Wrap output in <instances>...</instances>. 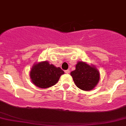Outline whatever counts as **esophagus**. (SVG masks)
Instances as JSON below:
<instances>
[{"mask_svg":"<svg viewBox=\"0 0 126 126\" xmlns=\"http://www.w3.org/2000/svg\"><path fill=\"white\" fill-rule=\"evenodd\" d=\"M69 72H70V71L69 69H67V70H66V71H64V72H65L66 74H69Z\"/></svg>","mask_w":126,"mask_h":126,"instance_id":"esophagus-1","label":"esophagus"}]
</instances>
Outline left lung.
Returning a JSON list of instances; mask_svg holds the SVG:
<instances>
[{
  "mask_svg": "<svg viewBox=\"0 0 126 126\" xmlns=\"http://www.w3.org/2000/svg\"><path fill=\"white\" fill-rule=\"evenodd\" d=\"M75 85L83 91H91L97 84L100 74L96 67L84 62H78L75 71L71 72Z\"/></svg>",
  "mask_w": 126,
  "mask_h": 126,
  "instance_id": "8db88e82",
  "label": "left lung"
}]
</instances>
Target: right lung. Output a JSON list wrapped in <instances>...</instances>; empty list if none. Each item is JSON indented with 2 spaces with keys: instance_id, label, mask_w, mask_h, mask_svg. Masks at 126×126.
I'll list each match as a JSON object with an SVG mask.
<instances>
[{
  "instance_id": "1",
  "label": "right lung",
  "mask_w": 126,
  "mask_h": 126,
  "mask_svg": "<svg viewBox=\"0 0 126 126\" xmlns=\"http://www.w3.org/2000/svg\"><path fill=\"white\" fill-rule=\"evenodd\" d=\"M64 71L47 62L37 63L32 67L30 77L32 83L40 88H47L55 85Z\"/></svg>"
}]
</instances>
